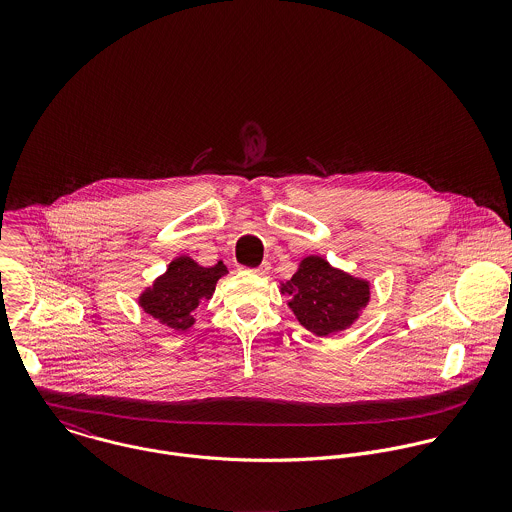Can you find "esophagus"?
Returning a JSON list of instances; mask_svg holds the SVG:
<instances>
[{"label": "esophagus", "instance_id": "1", "mask_svg": "<svg viewBox=\"0 0 512 512\" xmlns=\"http://www.w3.org/2000/svg\"><path fill=\"white\" fill-rule=\"evenodd\" d=\"M250 272L252 274H258V276H264L266 272H268V266L266 264H262V266H256V268H250Z\"/></svg>", "mask_w": 512, "mask_h": 512}]
</instances>
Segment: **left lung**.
<instances>
[{
    "label": "left lung",
    "mask_w": 512,
    "mask_h": 512,
    "mask_svg": "<svg viewBox=\"0 0 512 512\" xmlns=\"http://www.w3.org/2000/svg\"><path fill=\"white\" fill-rule=\"evenodd\" d=\"M282 293L292 295L288 305L297 321L319 337L347 329L370 299L368 282L331 268L319 256L303 258Z\"/></svg>",
    "instance_id": "1"
}]
</instances>
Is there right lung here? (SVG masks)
<instances>
[{"mask_svg":"<svg viewBox=\"0 0 512 512\" xmlns=\"http://www.w3.org/2000/svg\"><path fill=\"white\" fill-rule=\"evenodd\" d=\"M226 272L222 262L203 268L189 256H179L169 264L167 272L140 295V305L161 325L187 331L195 323L197 307L203 299H211L217 282Z\"/></svg>","mask_w":512,"mask_h":512,"instance_id":"obj_1","label":"right lung"}]
</instances>
